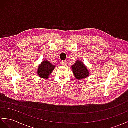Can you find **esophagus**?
<instances>
[{"mask_svg":"<svg viewBox=\"0 0 128 128\" xmlns=\"http://www.w3.org/2000/svg\"><path fill=\"white\" fill-rule=\"evenodd\" d=\"M62 65H63V66H66L67 62H66V60H64V61L62 62Z\"/></svg>","mask_w":128,"mask_h":128,"instance_id":"esophagus-1","label":"esophagus"}]
</instances>
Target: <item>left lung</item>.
Masks as SVG:
<instances>
[{
  "label": "left lung",
  "instance_id": "1",
  "mask_svg": "<svg viewBox=\"0 0 128 128\" xmlns=\"http://www.w3.org/2000/svg\"><path fill=\"white\" fill-rule=\"evenodd\" d=\"M71 68L74 76L78 81L87 78L90 74L87 66L81 60L76 61V63L72 65Z\"/></svg>",
  "mask_w": 128,
  "mask_h": 128
}]
</instances>
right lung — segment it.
<instances>
[{
	"mask_svg": "<svg viewBox=\"0 0 128 128\" xmlns=\"http://www.w3.org/2000/svg\"><path fill=\"white\" fill-rule=\"evenodd\" d=\"M55 67V65L50 63L49 61L44 60L38 67L37 71L38 75L42 78H48Z\"/></svg>",
	"mask_w": 128,
	"mask_h": 128,
	"instance_id": "right-lung-1",
	"label": "right lung"
}]
</instances>
